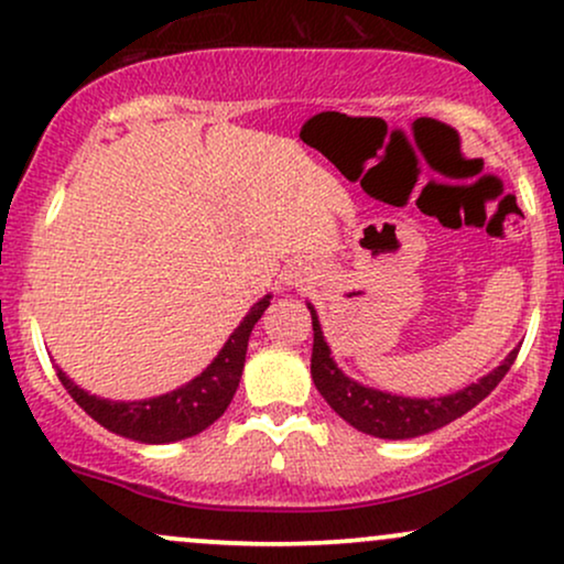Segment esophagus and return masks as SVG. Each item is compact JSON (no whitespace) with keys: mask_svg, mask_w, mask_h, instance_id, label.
I'll return each instance as SVG.
<instances>
[{"mask_svg":"<svg viewBox=\"0 0 564 564\" xmlns=\"http://www.w3.org/2000/svg\"><path fill=\"white\" fill-rule=\"evenodd\" d=\"M303 282H306V280H303L301 274H290V284H295V288H301Z\"/></svg>","mask_w":564,"mask_h":564,"instance_id":"34e87169","label":"esophagus"}]
</instances>
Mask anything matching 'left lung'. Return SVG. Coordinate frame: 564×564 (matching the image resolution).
<instances>
[{
	"label": "left lung",
	"instance_id": "left-lung-1",
	"mask_svg": "<svg viewBox=\"0 0 564 564\" xmlns=\"http://www.w3.org/2000/svg\"><path fill=\"white\" fill-rule=\"evenodd\" d=\"M311 311V324H314V350H311V377L314 386L322 393V399L335 409L350 427L359 433L375 435V438L388 441H406L416 438V435H427L433 430H441L448 422L459 420L469 409H475L486 399L491 390L505 380L518 350H509V356L494 372L480 377L473 386L456 390V393L438 395V399H409V395L386 393L361 382L350 380V377L337 367L329 350L327 340H324L319 316L316 308L306 303Z\"/></svg>",
	"mask_w": 564,
	"mask_h": 564
}]
</instances>
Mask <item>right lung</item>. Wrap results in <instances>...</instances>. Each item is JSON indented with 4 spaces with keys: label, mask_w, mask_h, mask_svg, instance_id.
<instances>
[{
    "label": "right lung",
    "mask_w": 564,
    "mask_h": 564,
    "mask_svg": "<svg viewBox=\"0 0 564 564\" xmlns=\"http://www.w3.org/2000/svg\"><path fill=\"white\" fill-rule=\"evenodd\" d=\"M271 295H263L261 301L250 306L245 319L237 324L235 333L218 350V356L203 369L195 380L184 382L182 388L171 393L155 395V399L142 401H110L91 395L89 390L78 388L63 369L57 367V377L70 399L84 409L91 420L99 422L110 433L123 435L129 441L139 443H176L192 435L203 433L227 412V406L235 399L240 388V377L245 367V354H248V340L253 333L256 322L261 319L263 311L269 308Z\"/></svg>",
    "instance_id": "right-lung-1"
}]
</instances>
